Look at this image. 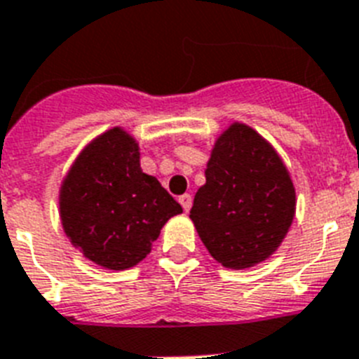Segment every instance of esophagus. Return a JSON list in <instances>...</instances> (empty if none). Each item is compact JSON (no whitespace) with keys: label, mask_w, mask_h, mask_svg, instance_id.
<instances>
[{"label":"esophagus","mask_w":359,"mask_h":359,"mask_svg":"<svg viewBox=\"0 0 359 359\" xmlns=\"http://www.w3.org/2000/svg\"><path fill=\"white\" fill-rule=\"evenodd\" d=\"M179 203L182 205V208H184V212H189V208H191V195L189 194H184V195H180L179 197Z\"/></svg>","instance_id":"esophagus-1"}]
</instances>
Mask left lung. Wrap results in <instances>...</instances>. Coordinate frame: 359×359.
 <instances>
[{
    "mask_svg": "<svg viewBox=\"0 0 359 359\" xmlns=\"http://www.w3.org/2000/svg\"><path fill=\"white\" fill-rule=\"evenodd\" d=\"M189 219L208 252L229 269L267 260L295 217V186L275 147L236 121L215 140Z\"/></svg>",
    "mask_w": 359,
    "mask_h": 359,
    "instance_id": "obj_1",
    "label": "left lung"
}]
</instances>
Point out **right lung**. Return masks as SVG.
<instances>
[{
	"label": "right lung",
	"mask_w": 359,
	"mask_h": 359,
	"mask_svg": "<svg viewBox=\"0 0 359 359\" xmlns=\"http://www.w3.org/2000/svg\"><path fill=\"white\" fill-rule=\"evenodd\" d=\"M58 212L72 245L104 269L134 267L182 206L140 168L138 142L121 127L99 134L64 177Z\"/></svg>",
	"instance_id": "right-lung-1"
}]
</instances>
